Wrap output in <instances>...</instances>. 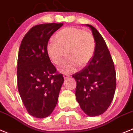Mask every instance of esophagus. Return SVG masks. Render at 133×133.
Listing matches in <instances>:
<instances>
[{
  "label": "esophagus",
  "mask_w": 133,
  "mask_h": 133,
  "mask_svg": "<svg viewBox=\"0 0 133 133\" xmlns=\"http://www.w3.org/2000/svg\"><path fill=\"white\" fill-rule=\"evenodd\" d=\"M63 75H64V79H68V78H69V77H70V76H69V75H68V74H63Z\"/></svg>",
  "instance_id": "1"
}]
</instances>
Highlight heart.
I'll list each match as a JSON object with an SVG mask.
<instances>
[{
    "label": "heart",
    "mask_w": 133,
    "mask_h": 133,
    "mask_svg": "<svg viewBox=\"0 0 133 133\" xmlns=\"http://www.w3.org/2000/svg\"><path fill=\"white\" fill-rule=\"evenodd\" d=\"M55 41L46 45V52L53 64L59 65L66 52V60L59 67L64 73L76 71L79 65L89 64L95 51V40L93 34L83 29L75 27L63 28L56 34Z\"/></svg>",
    "instance_id": "heart-1"
}]
</instances>
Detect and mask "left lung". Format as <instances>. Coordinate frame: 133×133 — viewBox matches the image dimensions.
I'll return each mask as SVG.
<instances>
[{
  "label": "left lung",
  "mask_w": 133,
  "mask_h": 133,
  "mask_svg": "<svg viewBox=\"0 0 133 133\" xmlns=\"http://www.w3.org/2000/svg\"><path fill=\"white\" fill-rule=\"evenodd\" d=\"M95 40L93 58L83 69L72 75L76 81L75 97L87 115L98 116L107 111L114 97L116 72L114 63L103 38L91 25Z\"/></svg>",
  "instance_id": "1"
}]
</instances>
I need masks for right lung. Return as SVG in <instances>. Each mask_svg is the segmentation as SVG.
Listing matches in <instances>:
<instances>
[{
  "label": "right lung",
  "instance_id": "1",
  "mask_svg": "<svg viewBox=\"0 0 133 133\" xmlns=\"http://www.w3.org/2000/svg\"><path fill=\"white\" fill-rule=\"evenodd\" d=\"M63 23L41 24L33 26L22 39L17 63L19 94L28 113L45 118L54 109L64 79L46 52L49 39Z\"/></svg>",
  "mask_w": 133,
  "mask_h": 133
}]
</instances>
